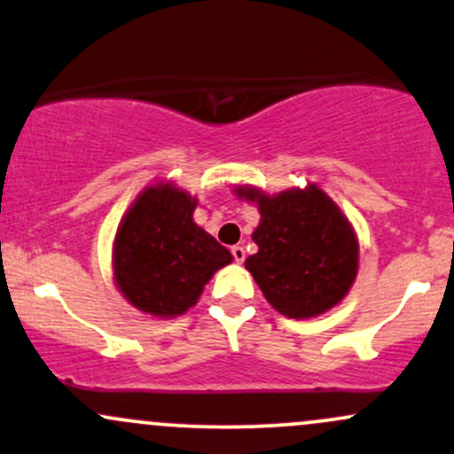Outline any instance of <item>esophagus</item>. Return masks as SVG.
<instances>
[{
  "label": "esophagus",
  "mask_w": 454,
  "mask_h": 454,
  "mask_svg": "<svg viewBox=\"0 0 454 454\" xmlns=\"http://www.w3.org/2000/svg\"><path fill=\"white\" fill-rule=\"evenodd\" d=\"M231 252H232V256H234V262L241 264L243 260H245V249L241 247V245H234V247L231 249Z\"/></svg>",
  "instance_id": "obj_1"
}]
</instances>
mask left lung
I'll return each instance as SVG.
<instances>
[{"instance_id":"8db88e82","label":"left lung","mask_w":454,"mask_h":454,"mask_svg":"<svg viewBox=\"0 0 454 454\" xmlns=\"http://www.w3.org/2000/svg\"><path fill=\"white\" fill-rule=\"evenodd\" d=\"M241 200L256 202L258 252L245 269L281 316L307 320L326 314L350 293L358 273V239L350 220L316 184L267 194L237 185Z\"/></svg>"}]
</instances>
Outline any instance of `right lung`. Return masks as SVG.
I'll return each mask as SVG.
<instances>
[{
	"label": "right lung",
	"instance_id": "obj_1",
	"mask_svg": "<svg viewBox=\"0 0 454 454\" xmlns=\"http://www.w3.org/2000/svg\"><path fill=\"white\" fill-rule=\"evenodd\" d=\"M198 198L173 181L145 187L119 222L113 278L132 307L175 317L194 307L232 254L194 222Z\"/></svg>",
	"mask_w": 454,
	"mask_h": 454
}]
</instances>
